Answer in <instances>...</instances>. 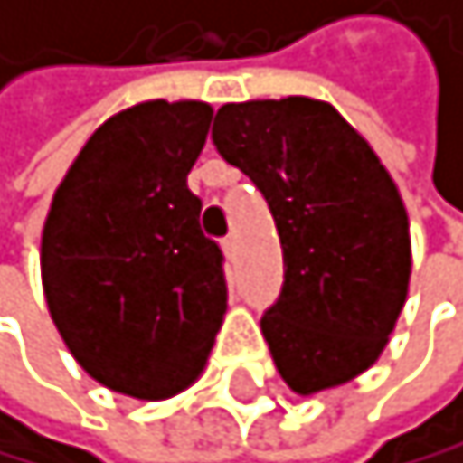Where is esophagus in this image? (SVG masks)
Returning <instances> with one entry per match:
<instances>
[{"mask_svg": "<svg viewBox=\"0 0 463 463\" xmlns=\"http://www.w3.org/2000/svg\"><path fill=\"white\" fill-rule=\"evenodd\" d=\"M222 248H224V253H227V260H236V250H239V239H236V233H230V236L222 241Z\"/></svg>", "mask_w": 463, "mask_h": 463, "instance_id": "34e87169", "label": "esophagus"}]
</instances>
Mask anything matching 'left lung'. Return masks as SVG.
<instances>
[{
  "mask_svg": "<svg viewBox=\"0 0 463 463\" xmlns=\"http://www.w3.org/2000/svg\"><path fill=\"white\" fill-rule=\"evenodd\" d=\"M213 146L262 192L283 288L262 335L286 385L315 393L367 371L402 312L409 215L385 165L326 101L224 104Z\"/></svg>",
  "mask_w": 463,
  "mask_h": 463,
  "instance_id": "1",
  "label": "left lung"
}]
</instances>
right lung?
Here are the masks:
<instances>
[{
    "instance_id": "1",
    "label": "right lung",
    "mask_w": 463,
    "mask_h": 463,
    "mask_svg": "<svg viewBox=\"0 0 463 463\" xmlns=\"http://www.w3.org/2000/svg\"><path fill=\"white\" fill-rule=\"evenodd\" d=\"M203 101H146L108 118L54 192L40 271L78 364L118 393L165 400L198 379L227 309L224 253L186 175Z\"/></svg>"
}]
</instances>
